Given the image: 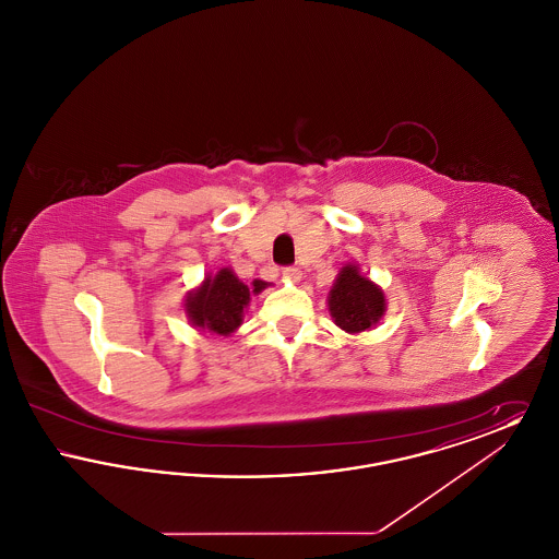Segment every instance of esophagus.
Here are the masks:
<instances>
[{
    "label": "esophagus",
    "mask_w": 559,
    "mask_h": 559,
    "mask_svg": "<svg viewBox=\"0 0 559 559\" xmlns=\"http://www.w3.org/2000/svg\"><path fill=\"white\" fill-rule=\"evenodd\" d=\"M283 278H287V281L297 283V281L301 278V272H299V267H283Z\"/></svg>",
    "instance_id": "esophagus-1"
}]
</instances>
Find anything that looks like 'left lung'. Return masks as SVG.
Wrapping results in <instances>:
<instances>
[{"label":"left lung","instance_id":"left-lung-1","mask_svg":"<svg viewBox=\"0 0 559 559\" xmlns=\"http://www.w3.org/2000/svg\"><path fill=\"white\" fill-rule=\"evenodd\" d=\"M329 312L346 333L369 331L385 312V295L358 266L346 264L329 293Z\"/></svg>","mask_w":559,"mask_h":559}]
</instances>
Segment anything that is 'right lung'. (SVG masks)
Segmentation results:
<instances>
[{"instance_id":"obj_1","label":"right lung","mask_w":559,"mask_h":559,"mask_svg":"<svg viewBox=\"0 0 559 559\" xmlns=\"http://www.w3.org/2000/svg\"><path fill=\"white\" fill-rule=\"evenodd\" d=\"M267 285L266 281L255 278L251 287H247L230 267H222L215 276H207L199 289L188 293L185 304L188 320L199 331L226 337L239 329L251 293L258 295Z\"/></svg>"}]
</instances>
